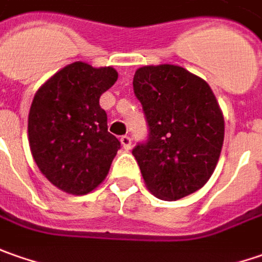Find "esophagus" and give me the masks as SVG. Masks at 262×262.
I'll list each match as a JSON object with an SVG mask.
<instances>
[{
	"instance_id": "1",
	"label": "esophagus",
	"mask_w": 262,
	"mask_h": 262,
	"mask_svg": "<svg viewBox=\"0 0 262 262\" xmlns=\"http://www.w3.org/2000/svg\"><path fill=\"white\" fill-rule=\"evenodd\" d=\"M120 143H122V146L124 150H129L132 145V139L129 136H122V138H120Z\"/></svg>"
}]
</instances>
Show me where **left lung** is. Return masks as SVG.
Instances as JSON below:
<instances>
[{
	"label": "left lung",
	"mask_w": 262,
	"mask_h": 262,
	"mask_svg": "<svg viewBox=\"0 0 262 262\" xmlns=\"http://www.w3.org/2000/svg\"><path fill=\"white\" fill-rule=\"evenodd\" d=\"M133 90L149 139L132 150L143 181L161 200L200 190L221 157L225 119L212 88L187 69L162 63L136 69Z\"/></svg>",
	"instance_id": "left-lung-1"
}]
</instances>
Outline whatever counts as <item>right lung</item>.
Wrapping results in <instances>:
<instances>
[{"instance_id": "right-lung-1", "label": "right lung", "mask_w": 262, "mask_h": 262, "mask_svg": "<svg viewBox=\"0 0 262 262\" xmlns=\"http://www.w3.org/2000/svg\"><path fill=\"white\" fill-rule=\"evenodd\" d=\"M113 67L74 62L36 91L29 112V145L40 172L59 190L91 193L105 180L119 139L107 130L100 97L117 81Z\"/></svg>"}]
</instances>
